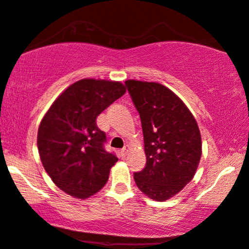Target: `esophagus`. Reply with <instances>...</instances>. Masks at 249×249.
<instances>
[{
	"instance_id": "1",
	"label": "esophagus",
	"mask_w": 249,
	"mask_h": 249,
	"mask_svg": "<svg viewBox=\"0 0 249 249\" xmlns=\"http://www.w3.org/2000/svg\"><path fill=\"white\" fill-rule=\"evenodd\" d=\"M128 151H130V146L125 145L124 148L122 149V155H123V157H126L127 153H128Z\"/></svg>"
}]
</instances>
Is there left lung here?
I'll use <instances>...</instances> for the list:
<instances>
[{
	"instance_id": "left-lung-1",
	"label": "left lung",
	"mask_w": 249,
	"mask_h": 249,
	"mask_svg": "<svg viewBox=\"0 0 249 249\" xmlns=\"http://www.w3.org/2000/svg\"><path fill=\"white\" fill-rule=\"evenodd\" d=\"M125 85L142 119L147 160L133 178L146 196L163 202L194 178L202 157L198 125L183 101L163 85L138 80Z\"/></svg>"
}]
</instances>
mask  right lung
Listing matches in <instances>:
<instances>
[{"label":"right lung","mask_w":249,"mask_h":249,"mask_svg":"<svg viewBox=\"0 0 249 249\" xmlns=\"http://www.w3.org/2000/svg\"><path fill=\"white\" fill-rule=\"evenodd\" d=\"M118 81L82 79L65 89L45 113L37 145L45 170L59 189L86 199L106 185L118 158L104 149L96 118L122 97Z\"/></svg>","instance_id":"right-lung-1"}]
</instances>
